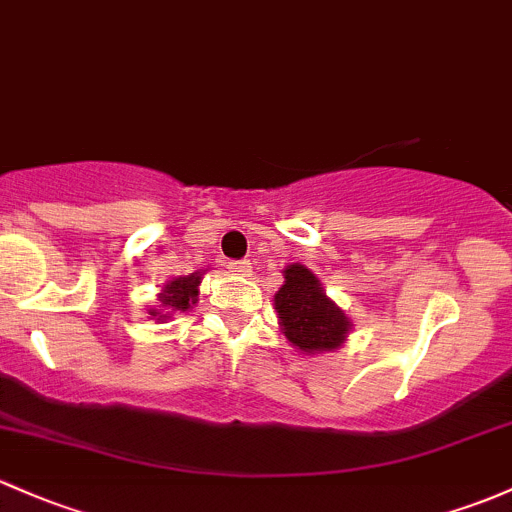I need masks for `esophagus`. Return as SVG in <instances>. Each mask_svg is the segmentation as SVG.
Listing matches in <instances>:
<instances>
[{"mask_svg": "<svg viewBox=\"0 0 512 512\" xmlns=\"http://www.w3.org/2000/svg\"><path fill=\"white\" fill-rule=\"evenodd\" d=\"M229 268L236 273H241V276H249L251 273V263L249 261H229Z\"/></svg>", "mask_w": 512, "mask_h": 512, "instance_id": "obj_1", "label": "esophagus"}]
</instances>
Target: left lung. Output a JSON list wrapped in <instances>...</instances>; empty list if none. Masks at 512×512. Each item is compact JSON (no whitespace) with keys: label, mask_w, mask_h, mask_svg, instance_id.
I'll return each mask as SVG.
<instances>
[{"label":"left lung","mask_w":512,"mask_h":512,"mask_svg":"<svg viewBox=\"0 0 512 512\" xmlns=\"http://www.w3.org/2000/svg\"><path fill=\"white\" fill-rule=\"evenodd\" d=\"M283 273L285 283L276 293V310L288 342L307 354L337 349L349 332L344 312L322 293L320 280L305 266L293 263Z\"/></svg>","instance_id":"8db88e82"}]
</instances>
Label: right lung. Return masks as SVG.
Segmentation results:
<instances>
[{
  "instance_id": "obj_1",
  "label": "right lung",
  "mask_w": 512,
  "mask_h": 512,
  "mask_svg": "<svg viewBox=\"0 0 512 512\" xmlns=\"http://www.w3.org/2000/svg\"><path fill=\"white\" fill-rule=\"evenodd\" d=\"M197 285H200V273H192L188 278H175L166 285V290L161 293V305L168 310H180L185 312L190 305H195L197 298ZM151 317H166L163 312L151 310Z\"/></svg>"
}]
</instances>
